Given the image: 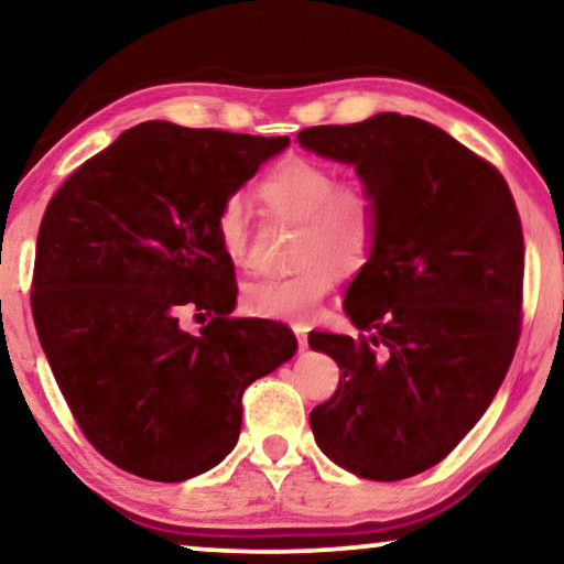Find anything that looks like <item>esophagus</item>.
<instances>
[{
	"label": "esophagus",
	"instance_id": "1",
	"mask_svg": "<svg viewBox=\"0 0 564 564\" xmlns=\"http://www.w3.org/2000/svg\"><path fill=\"white\" fill-rule=\"evenodd\" d=\"M292 330H295L300 349H307V330L303 326H292Z\"/></svg>",
	"mask_w": 564,
	"mask_h": 564
}]
</instances>
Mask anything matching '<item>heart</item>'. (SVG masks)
Returning <instances> with one entry per match:
<instances>
[{"label": "heart", "mask_w": 564, "mask_h": 564, "mask_svg": "<svg viewBox=\"0 0 564 564\" xmlns=\"http://www.w3.org/2000/svg\"><path fill=\"white\" fill-rule=\"evenodd\" d=\"M259 199L269 215L300 223L297 272L267 276L243 288V307L261 318L307 323L336 284V274H357L377 243V199L361 182H338L334 169L307 156H288L259 182ZM215 236L228 261H249L251 226L238 195L215 213Z\"/></svg>", "instance_id": "heart-1"}]
</instances>
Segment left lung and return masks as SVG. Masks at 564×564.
<instances>
[{"label":"left lung","instance_id":"1","mask_svg":"<svg viewBox=\"0 0 564 564\" xmlns=\"http://www.w3.org/2000/svg\"><path fill=\"white\" fill-rule=\"evenodd\" d=\"M297 143L351 164L380 218L344 297L367 336H307L341 369L311 413L315 444L367 480H405L467 436L511 367L523 288L513 195L496 166L411 115L305 128Z\"/></svg>","mask_w":564,"mask_h":564}]
</instances>
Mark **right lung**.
<instances>
[{
  "mask_svg": "<svg viewBox=\"0 0 564 564\" xmlns=\"http://www.w3.org/2000/svg\"><path fill=\"white\" fill-rule=\"evenodd\" d=\"M288 145L149 120L45 207L37 338L84 436L126 473L182 482L218 465L241 434L243 390L297 351L282 323L230 318L234 261L215 236L223 199ZM184 306L214 318L189 335Z\"/></svg>",
  "mask_w": 564,
  "mask_h": 564,
  "instance_id": "obj_1",
  "label": "right lung"
}]
</instances>
